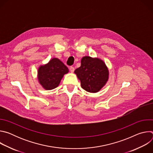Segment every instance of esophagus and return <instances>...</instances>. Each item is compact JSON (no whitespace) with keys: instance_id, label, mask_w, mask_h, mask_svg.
Returning a JSON list of instances; mask_svg holds the SVG:
<instances>
[{"instance_id":"34e87169","label":"esophagus","mask_w":153,"mask_h":153,"mask_svg":"<svg viewBox=\"0 0 153 153\" xmlns=\"http://www.w3.org/2000/svg\"><path fill=\"white\" fill-rule=\"evenodd\" d=\"M70 71H71V73H73L74 71V68L71 66V67H70Z\"/></svg>"}]
</instances>
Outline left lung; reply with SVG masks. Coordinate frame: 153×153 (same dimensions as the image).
Returning a JSON list of instances; mask_svg holds the SVG:
<instances>
[{
	"instance_id": "obj_1",
	"label": "left lung",
	"mask_w": 153,
	"mask_h": 153,
	"mask_svg": "<svg viewBox=\"0 0 153 153\" xmlns=\"http://www.w3.org/2000/svg\"><path fill=\"white\" fill-rule=\"evenodd\" d=\"M81 82L82 88L90 93L98 92L108 79V70L100 59L83 57L80 67L74 71Z\"/></svg>"
}]
</instances>
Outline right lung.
<instances>
[{"mask_svg":"<svg viewBox=\"0 0 153 153\" xmlns=\"http://www.w3.org/2000/svg\"><path fill=\"white\" fill-rule=\"evenodd\" d=\"M68 73V68L57 58H53L47 64L41 66L38 70V79L45 90H51L59 86L65 74Z\"/></svg>","mask_w":153,"mask_h":153,"instance_id":"obj_1","label":"right lung"}]
</instances>
